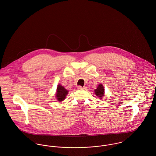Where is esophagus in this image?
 Segmentation results:
<instances>
[{
    "label": "esophagus",
    "instance_id": "esophagus-1",
    "mask_svg": "<svg viewBox=\"0 0 156 156\" xmlns=\"http://www.w3.org/2000/svg\"><path fill=\"white\" fill-rule=\"evenodd\" d=\"M77 89H79V90H86L87 88L86 87H82L81 86H78V87H77Z\"/></svg>",
    "mask_w": 156,
    "mask_h": 156
}]
</instances>
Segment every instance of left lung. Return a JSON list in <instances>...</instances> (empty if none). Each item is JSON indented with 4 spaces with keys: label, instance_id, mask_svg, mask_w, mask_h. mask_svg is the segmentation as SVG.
Instances as JSON below:
<instances>
[{
    "label": "left lung",
    "instance_id": "left-lung-1",
    "mask_svg": "<svg viewBox=\"0 0 156 156\" xmlns=\"http://www.w3.org/2000/svg\"><path fill=\"white\" fill-rule=\"evenodd\" d=\"M95 94L97 95V96L98 97L101 98L103 95H104V92H105V90H104V87L102 85H100L98 86L97 88L95 89Z\"/></svg>",
    "mask_w": 156,
    "mask_h": 156
}]
</instances>
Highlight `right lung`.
<instances>
[{"label":"right lung","mask_w":156,"mask_h":156,"mask_svg":"<svg viewBox=\"0 0 156 156\" xmlns=\"http://www.w3.org/2000/svg\"><path fill=\"white\" fill-rule=\"evenodd\" d=\"M67 94H68V90L67 89H65V88H64L62 86L60 85L58 86L56 97L58 101H63L65 99Z\"/></svg>","instance_id":"obj_1"}]
</instances>
